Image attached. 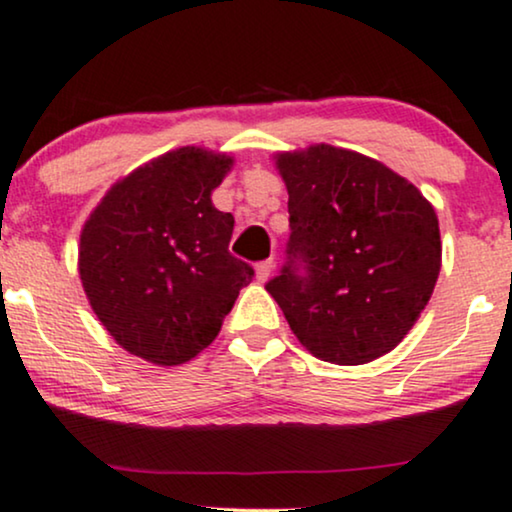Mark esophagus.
Wrapping results in <instances>:
<instances>
[{
    "label": "esophagus",
    "mask_w": 512,
    "mask_h": 512,
    "mask_svg": "<svg viewBox=\"0 0 512 512\" xmlns=\"http://www.w3.org/2000/svg\"><path fill=\"white\" fill-rule=\"evenodd\" d=\"M273 270H275V263L273 261L258 263V266H256V280L258 282H268L270 275H273Z\"/></svg>",
    "instance_id": "34e87169"
}]
</instances>
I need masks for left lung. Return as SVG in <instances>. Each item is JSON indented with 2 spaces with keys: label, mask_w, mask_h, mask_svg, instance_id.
<instances>
[{
  "label": "left lung",
  "mask_w": 512,
  "mask_h": 512,
  "mask_svg": "<svg viewBox=\"0 0 512 512\" xmlns=\"http://www.w3.org/2000/svg\"><path fill=\"white\" fill-rule=\"evenodd\" d=\"M275 168L289 194L292 235L289 263L266 289L296 339L337 365L396 349L441 270L434 206L382 161L332 144L280 151Z\"/></svg>",
  "instance_id": "left-lung-1"
}]
</instances>
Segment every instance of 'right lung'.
Returning a JSON list of instances; mask_svg holds the SVG:
<instances>
[{"label": "right lung", "mask_w": 512, "mask_h": 512, "mask_svg": "<svg viewBox=\"0 0 512 512\" xmlns=\"http://www.w3.org/2000/svg\"><path fill=\"white\" fill-rule=\"evenodd\" d=\"M232 166L223 151H166L113 182L82 225V289L132 356L154 365L197 358L254 277L227 251L235 218L211 201Z\"/></svg>", "instance_id": "add662e5"}]
</instances>
